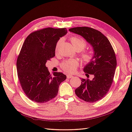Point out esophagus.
I'll return each mask as SVG.
<instances>
[{"label":"esophagus","mask_w":132,"mask_h":132,"mask_svg":"<svg viewBox=\"0 0 132 132\" xmlns=\"http://www.w3.org/2000/svg\"><path fill=\"white\" fill-rule=\"evenodd\" d=\"M72 77H73V76H72V75H70V74L67 75V78H68V79H70V78H72Z\"/></svg>","instance_id":"34e87169"}]
</instances>
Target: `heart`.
<instances>
[{"label": "heart", "instance_id": "obj_1", "mask_svg": "<svg viewBox=\"0 0 132 132\" xmlns=\"http://www.w3.org/2000/svg\"><path fill=\"white\" fill-rule=\"evenodd\" d=\"M70 40L74 47L78 51H80L84 49L87 46V43L83 38L78 36H73L71 37ZM62 40H59L55 46V52H57L60 46ZM81 55L83 60L86 63H89L93 60V53L90 50H84L81 53ZM79 62L76 59H70V60H66L61 63V67L64 71L69 72H71L75 71L77 67L79 66Z\"/></svg>", "mask_w": 132, "mask_h": 132}]
</instances>
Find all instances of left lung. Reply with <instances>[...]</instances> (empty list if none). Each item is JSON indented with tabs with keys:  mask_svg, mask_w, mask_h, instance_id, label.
<instances>
[{
	"mask_svg": "<svg viewBox=\"0 0 132 132\" xmlns=\"http://www.w3.org/2000/svg\"><path fill=\"white\" fill-rule=\"evenodd\" d=\"M69 30L82 36L93 47V60L85 66L84 72L94 77L92 80L82 78V83L75 92L85 102H96L105 96L113 83L117 65L114 51L108 39L99 30L87 27Z\"/></svg>",
	"mask_w": 132,
	"mask_h": 132,
	"instance_id": "left-lung-1",
	"label": "left lung"
}]
</instances>
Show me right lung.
<instances>
[{
	"label": "right lung",
	"instance_id": "1",
	"mask_svg": "<svg viewBox=\"0 0 132 132\" xmlns=\"http://www.w3.org/2000/svg\"><path fill=\"white\" fill-rule=\"evenodd\" d=\"M67 32L66 28H46L31 33L24 42L17 59V71L22 89L33 102L51 100L66 79L62 72L50 74L45 64L54 57L56 44Z\"/></svg>",
	"mask_w": 132,
	"mask_h": 132
}]
</instances>
